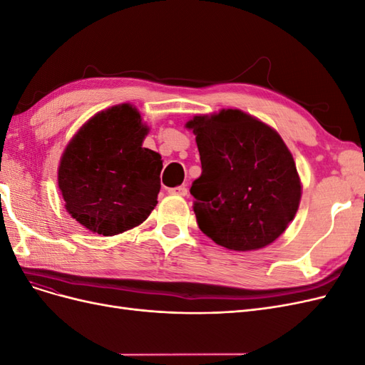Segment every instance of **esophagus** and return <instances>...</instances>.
I'll list each match as a JSON object with an SVG mask.
<instances>
[{"label":"esophagus","mask_w":365,"mask_h":365,"mask_svg":"<svg viewBox=\"0 0 365 365\" xmlns=\"http://www.w3.org/2000/svg\"><path fill=\"white\" fill-rule=\"evenodd\" d=\"M169 193L175 195V196H187V187L185 185L173 187V189H169Z\"/></svg>","instance_id":"esophagus-1"}]
</instances>
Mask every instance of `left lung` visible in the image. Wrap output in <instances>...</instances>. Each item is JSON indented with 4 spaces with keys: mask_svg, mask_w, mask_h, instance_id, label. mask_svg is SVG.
<instances>
[{
    "mask_svg": "<svg viewBox=\"0 0 365 365\" xmlns=\"http://www.w3.org/2000/svg\"><path fill=\"white\" fill-rule=\"evenodd\" d=\"M193 130L202 173L193 181L201 231L235 251L267 247L288 228L302 197L289 149L263 121L239 109L196 115Z\"/></svg>",
    "mask_w": 365,
    "mask_h": 365,
    "instance_id": "obj_1",
    "label": "left lung"
}]
</instances>
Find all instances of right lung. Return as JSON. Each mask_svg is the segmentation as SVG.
Returning <instances> with one entry per match:
<instances>
[{"label": "right lung", "instance_id": "right-lung-1", "mask_svg": "<svg viewBox=\"0 0 365 365\" xmlns=\"http://www.w3.org/2000/svg\"><path fill=\"white\" fill-rule=\"evenodd\" d=\"M148 132L137 109L123 103L88 120L65 148L58 170L65 208L93 233H123L157 205L163 161L143 148Z\"/></svg>", "mask_w": 365, "mask_h": 365}]
</instances>
